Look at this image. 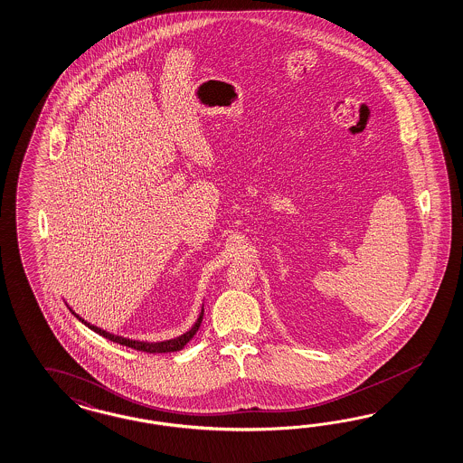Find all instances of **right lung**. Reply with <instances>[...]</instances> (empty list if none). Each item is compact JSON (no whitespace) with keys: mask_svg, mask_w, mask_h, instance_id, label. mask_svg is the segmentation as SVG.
I'll return each mask as SVG.
<instances>
[{"mask_svg":"<svg viewBox=\"0 0 463 463\" xmlns=\"http://www.w3.org/2000/svg\"><path fill=\"white\" fill-rule=\"evenodd\" d=\"M69 307V305H67ZM69 310L74 313L75 318H79V322H82L84 326H89L90 330H94L96 334H99L104 338H109L111 342H116V344H121V345H126V347H131V349L141 350V352H150V354H166V352H178V350L184 349L185 345H187L188 342L194 338V335L197 334V330H199L200 324H202V318H203V305H202V310L199 313V318L195 320V324L192 326L190 330H187L185 334H182V335H178L175 338H170V340H162V342H143V340H133V338H126L121 337V335H114L111 332H106V330H102L99 326H92V324H89L86 322L82 317H79L77 313L69 307Z\"/></svg>","mask_w":463,"mask_h":463,"instance_id":"1","label":"right lung"}]
</instances>
